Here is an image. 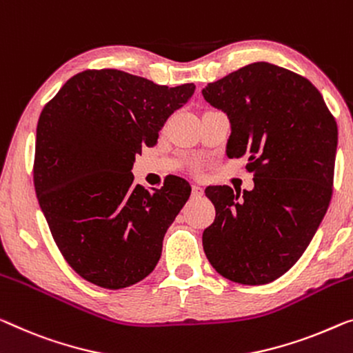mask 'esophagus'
I'll use <instances>...</instances> for the list:
<instances>
[{
	"instance_id": "obj_1",
	"label": "esophagus",
	"mask_w": 353,
	"mask_h": 353,
	"mask_svg": "<svg viewBox=\"0 0 353 353\" xmlns=\"http://www.w3.org/2000/svg\"><path fill=\"white\" fill-rule=\"evenodd\" d=\"M192 193H193V196H203L204 188L201 185H198V183H194L193 188H192Z\"/></svg>"
}]
</instances>
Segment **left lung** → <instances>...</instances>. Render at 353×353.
I'll return each mask as SVG.
<instances>
[{
    "label": "left lung",
    "instance_id": "8db88e82",
    "mask_svg": "<svg viewBox=\"0 0 353 353\" xmlns=\"http://www.w3.org/2000/svg\"><path fill=\"white\" fill-rule=\"evenodd\" d=\"M228 115V159L247 157L254 190L208 187L214 223L204 254L215 271L243 285L270 283L311 243L333 193L338 125L306 77L256 61L203 88Z\"/></svg>",
    "mask_w": 353,
    "mask_h": 353
}]
</instances>
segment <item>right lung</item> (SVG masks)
<instances>
[{"instance_id":"obj_1","label":"right lung","mask_w":353,"mask_h":353,"mask_svg":"<svg viewBox=\"0 0 353 353\" xmlns=\"http://www.w3.org/2000/svg\"><path fill=\"white\" fill-rule=\"evenodd\" d=\"M193 93V83L166 87L119 70H88L42 109L36 194L61 255L85 281L119 290L159 263L166 230L192 188L172 176L149 192L131 170Z\"/></svg>"}]
</instances>
